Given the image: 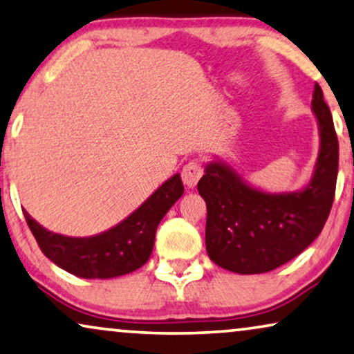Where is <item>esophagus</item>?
<instances>
[{
    "label": "esophagus",
    "instance_id": "esophagus-1",
    "mask_svg": "<svg viewBox=\"0 0 354 354\" xmlns=\"http://www.w3.org/2000/svg\"><path fill=\"white\" fill-rule=\"evenodd\" d=\"M201 177H203L201 164H198L195 161L185 164V167H183L182 171V180L188 188L195 187Z\"/></svg>",
    "mask_w": 354,
    "mask_h": 354
}]
</instances>
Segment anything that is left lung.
Segmentation results:
<instances>
[{
	"label": "left lung",
	"instance_id": "obj_1",
	"mask_svg": "<svg viewBox=\"0 0 354 354\" xmlns=\"http://www.w3.org/2000/svg\"><path fill=\"white\" fill-rule=\"evenodd\" d=\"M311 109L319 153L311 178L299 190H261L222 159L205 166L198 192L206 201V250L212 263L236 274H264L297 258L322 232L335 195L338 140L317 84Z\"/></svg>",
	"mask_w": 354,
	"mask_h": 354
}]
</instances>
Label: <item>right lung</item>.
Here are the masks:
<instances>
[{"label":"right lung","mask_w":354,"mask_h":354,"mask_svg":"<svg viewBox=\"0 0 354 354\" xmlns=\"http://www.w3.org/2000/svg\"><path fill=\"white\" fill-rule=\"evenodd\" d=\"M182 195L180 174H176L124 221L91 236L56 234L38 224L26 209L24 216L40 250L57 268L82 279H113L147 263L159 222Z\"/></svg>","instance_id":"add662e5"}]
</instances>
